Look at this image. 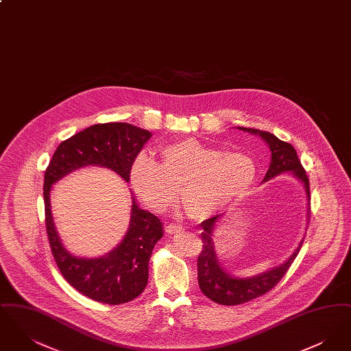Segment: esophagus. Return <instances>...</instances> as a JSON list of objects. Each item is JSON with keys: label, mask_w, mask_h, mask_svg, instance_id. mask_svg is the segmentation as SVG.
<instances>
[{"label": "esophagus", "mask_w": 351, "mask_h": 351, "mask_svg": "<svg viewBox=\"0 0 351 351\" xmlns=\"http://www.w3.org/2000/svg\"><path fill=\"white\" fill-rule=\"evenodd\" d=\"M183 230V226H180V225H176V223H169V225L166 226V232H167L168 234L182 233Z\"/></svg>", "instance_id": "esophagus-1"}]
</instances>
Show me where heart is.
Instances as JSON below:
<instances>
[{
	"label": "heart",
	"mask_w": 351,
	"mask_h": 351,
	"mask_svg": "<svg viewBox=\"0 0 351 351\" xmlns=\"http://www.w3.org/2000/svg\"><path fill=\"white\" fill-rule=\"evenodd\" d=\"M256 176V166L241 151H221L195 138L167 145L156 163L139 154L130 167V183L151 209L163 212L178 189L188 217L202 221L243 195Z\"/></svg>",
	"instance_id": "obj_1"
}]
</instances>
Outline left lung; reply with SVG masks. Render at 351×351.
<instances>
[{
    "instance_id": "left-lung-1",
    "label": "left lung",
    "mask_w": 351,
    "mask_h": 351,
    "mask_svg": "<svg viewBox=\"0 0 351 351\" xmlns=\"http://www.w3.org/2000/svg\"><path fill=\"white\" fill-rule=\"evenodd\" d=\"M245 133L261 136L268 149L271 151V162L267 169V173L263 179V183L279 176L284 172H289L295 179H298L305 191L306 201L309 205V180L305 173V169L301 166L300 160L298 158V152L293 149L292 145L280 141L274 134L249 129V128H237ZM309 212V208H308ZM223 215H218L216 217L209 218L201 222V239H202V251L197 259V279L200 285L201 292L209 298L210 300L221 304V305H238L242 302L256 299L265 295L269 289H272L280 279L285 275L288 268L293 263L295 258L298 256L302 245V241L299 243L298 249L292 252V255L276 267L269 268L267 271L239 278L234 276L228 272L223 267H221L218 262L217 254L215 249L213 242V233L216 229L218 221ZM309 217V213H308Z\"/></svg>"
}]
</instances>
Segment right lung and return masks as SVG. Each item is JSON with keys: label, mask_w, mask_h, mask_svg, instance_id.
I'll use <instances>...</instances> for the list:
<instances>
[{"label": "right lung", "mask_w": 351, "mask_h": 351, "mask_svg": "<svg viewBox=\"0 0 351 351\" xmlns=\"http://www.w3.org/2000/svg\"><path fill=\"white\" fill-rule=\"evenodd\" d=\"M152 134L126 122L97 123L62 142L45 172L46 229L53 259L68 283L92 300L118 305L138 298L149 280V262L163 223L141 209L132 191L129 228L113 250L102 256L84 258L71 254L56 232L51 212L52 185L80 168L97 166L130 182L134 159Z\"/></svg>", "instance_id": "right-lung-1"}]
</instances>
